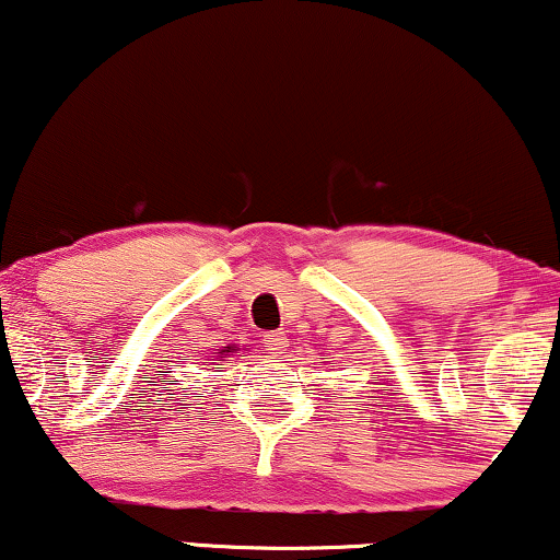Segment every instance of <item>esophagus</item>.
Segmentation results:
<instances>
[{"label":"esophagus","instance_id":"1","mask_svg":"<svg viewBox=\"0 0 560 560\" xmlns=\"http://www.w3.org/2000/svg\"><path fill=\"white\" fill-rule=\"evenodd\" d=\"M264 343H266V351L271 353V357H281V353L287 351V336L284 332H268V336H264Z\"/></svg>","mask_w":560,"mask_h":560}]
</instances>
